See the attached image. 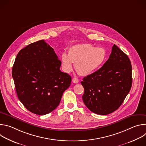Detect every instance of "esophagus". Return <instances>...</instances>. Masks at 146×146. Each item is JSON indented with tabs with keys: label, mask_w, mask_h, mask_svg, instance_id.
Returning a JSON list of instances; mask_svg holds the SVG:
<instances>
[{
	"label": "esophagus",
	"mask_w": 146,
	"mask_h": 146,
	"mask_svg": "<svg viewBox=\"0 0 146 146\" xmlns=\"http://www.w3.org/2000/svg\"><path fill=\"white\" fill-rule=\"evenodd\" d=\"M72 81L74 82V83H78V80L77 79V78H73V79H72Z\"/></svg>",
	"instance_id": "esophagus-1"
}]
</instances>
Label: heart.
<instances>
[{"label":"heart","mask_w":146,"mask_h":146,"mask_svg":"<svg viewBox=\"0 0 146 146\" xmlns=\"http://www.w3.org/2000/svg\"><path fill=\"white\" fill-rule=\"evenodd\" d=\"M106 58V52L102 47H95L90 44H77L70 48L68 55L62 54V65L64 70L69 73L75 69L81 76H88L98 70Z\"/></svg>","instance_id":"obj_1"}]
</instances>
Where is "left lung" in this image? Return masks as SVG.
<instances>
[{
    "mask_svg": "<svg viewBox=\"0 0 146 146\" xmlns=\"http://www.w3.org/2000/svg\"><path fill=\"white\" fill-rule=\"evenodd\" d=\"M82 80L84 93L82 98L85 105L97 114H110L119 108L131 90V61L126 54L114 44L105 64Z\"/></svg>",
    "mask_w": 146,
    "mask_h": 146,
    "instance_id": "1",
    "label": "left lung"
}]
</instances>
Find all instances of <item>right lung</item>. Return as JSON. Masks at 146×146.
<instances>
[{
	"label": "right lung",
	"instance_id": "add662e5",
	"mask_svg": "<svg viewBox=\"0 0 146 146\" xmlns=\"http://www.w3.org/2000/svg\"><path fill=\"white\" fill-rule=\"evenodd\" d=\"M61 62L44 40L20 50L12 69L19 100L29 111L45 115L55 110L72 77L60 70Z\"/></svg>",
	"mask_w": 146,
	"mask_h": 146
}]
</instances>
